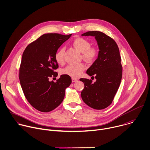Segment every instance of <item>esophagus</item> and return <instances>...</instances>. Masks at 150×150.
Returning a JSON list of instances; mask_svg holds the SVG:
<instances>
[{"label": "esophagus", "mask_w": 150, "mask_h": 150, "mask_svg": "<svg viewBox=\"0 0 150 150\" xmlns=\"http://www.w3.org/2000/svg\"><path fill=\"white\" fill-rule=\"evenodd\" d=\"M71 80H72V82H76V81H78V80L77 79H75V78H72Z\"/></svg>", "instance_id": "34e87169"}]
</instances>
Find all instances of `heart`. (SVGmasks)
Returning <instances> with one entry per match:
<instances>
[{"mask_svg":"<svg viewBox=\"0 0 150 150\" xmlns=\"http://www.w3.org/2000/svg\"><path fill=\"white\" fill-rule=\"evenodd\" d=\"M74 47L82 53V57L87 62H92L96 58L98 50L95 47H91V44L88 41L83 38H77L73 42ZM64 48H59L55 54V59L58 64H63L64 62ZM85 69L83 63L70 64L62 70V73L73 78H77L81 75Z\"/></svg>","mask_w":150,"mask_h":150,"instance_id":"b5f03b06","label":"heart"}]
</instances>
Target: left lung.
<instances>
[{"instance_id":"1","label":"left lung","mask_w":150,"mask_h":150,"mask_svg":"<svg viewBox=\"0 0 150 150\" xmlns=\"http://www.w3.org/2000/svg\"><path fill=\"white\" fill-rule=\"evenodd\" d=\"M81 36L95 37L99 51L97 59L86 71L96 80L93 83L92 80L80 79L84 84L81 96L88 106L103 109L112 103L121 81L122 67L119 48L112 38L100 31H88Z\"/></svg>"}]
</instances>
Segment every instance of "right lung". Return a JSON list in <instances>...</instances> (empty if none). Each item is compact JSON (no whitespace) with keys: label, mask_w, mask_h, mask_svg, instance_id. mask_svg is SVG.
Segmentation results:
<instances>
[{"label":"right lung","mask_w":150,"mask_h":150,"mask_svg":"<svg viewBox=\"0 0 150 150\" xmlns=\"http://www.w3.org/2000/svg\"><path fill=\"white\" fill-rule=\"evenodd\" d=\"M71 34H45L29 44L23 52L19 80L24 95L35 109L50 112L63 102L66 88L71 83L68 75H61L56 82L50 81L58 67L55 54Z\"/></svg>","instance_id":"1"}]
</instances>
